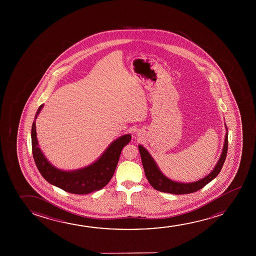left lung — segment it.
I'll return each instance as SVG.
<instances>
[{
  "label": "left lung",
  "mask_w": 256,
  "mask_h": 256,
  "mask_svg": "<svg viewBox=\"0 0 256 256\" xmlns=\"http://www.w3.org/2000/svg\"><path fill=\"white\" fill-rule=\"evenodd\" d=\"M226 126V136H224V144L222 150L220 158L218 160V162L214 166V170L206 176L203 178L200 179L198 181L190 182H182L174 181L172 179L168 178V176L161 172V170L158 167V164L156 162L154 158L151 156L150 152L142 145H138V148L140 151V158L142 162L144 172L147 178L148 181L150 184V186L156 190L162 192L172 193V194H188V193L195 192L198 190L202 189L204 186H206L208 182L214 180L218 173L220 172L221 168L223 167L224 160L226 158L228 147V126Z\"/></svg>",
  "instance_id": "obj_1"
}]
</instances>
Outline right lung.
<instances>
[{"mask_svg":"<svg viewBox=\"0 0 256 256\" xmlns=\"http://www.w3.org/2000/svg\"><path fill=\"white\" fill-rule=\"evenodd\" d=\"M42 108L44 104L36 112L32 128L33 158L42 178L50 184L74 194H88L102 189L112 178L120 152L131 140V134H126L112 142L102 156L91 164L74 170H63L52 164L39 147L36 119Z\"/></svg>","mask_w":256,"mask_h":256,"instance_id":"1","label":"right lung"}]
</instances>
